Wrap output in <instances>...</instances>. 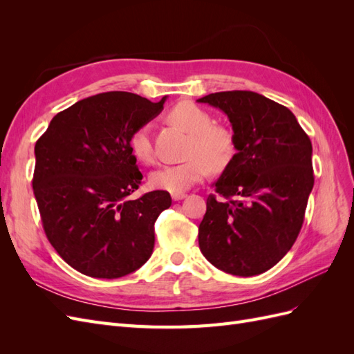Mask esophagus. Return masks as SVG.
Returning <instances> with one entry per match:
<instances>
[{
    "mask_svg": "<svg viewBox=\"0 0 354 354\" xmlns=\"http://www.w3.org/2000/svg\"><path fill=\"white\" fill-rule=\"evenodd\" d=\"M171 196H173V201H181V199H185L187 195L186 194H173Z\"/></svg>",
    "mask_w": 354,
    "mask_h": 354,
    "instance_id": "1",
    "label": "esophagus"
}]
</instances>
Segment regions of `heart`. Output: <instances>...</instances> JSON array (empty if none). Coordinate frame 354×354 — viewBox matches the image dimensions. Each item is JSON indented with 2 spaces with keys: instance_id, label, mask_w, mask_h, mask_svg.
I'll list each match as a JSON object with an SVG mask.
<instances>
[{
  "instance_id": "b5f03b06",
  "label": "heart",
  "mask_w": 354,
  "mask_h": 354,
  "mask_svg": "<svg viewBox=\"0 0 354 354\" xmlns=\"http://www.w3.org/2000/svg\"><path fill=\"white\" fill-rule=\"evenodd\" d=\"M171 121L190 134L187 146L189 159L180 164H167L156 168L149 176V183L155 189L171 194H183L205 178L211 167L224 168L234 153V137L226 127L212 125L211 115L190 102H181L169 112ZM133 155L142 162L153 160V143L151 124H143L130 137Z\"/></svg>"
}]
</instances>
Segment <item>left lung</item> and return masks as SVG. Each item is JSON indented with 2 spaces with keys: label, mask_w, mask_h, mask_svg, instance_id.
Masks as SVG:
<instances>
[{
  "label": "left lung",
  "mask_w": 354,
  "mask_h": 354,
  "mask_svg": "<svg viewBox=\"0 0 354 354\" xmlns=\"http://www.w3.org/2000/svg\"><path fill=\"white\" fill-rule=\"evenodd\" d=\"M227 115L234 149L212 186L199 224V248L217 269L255 276L279 263L304 221L315 185L312 142L294 113L254 91L198 99Z\"/></svg>",
  "instance_id": "1"
}]
</instances>
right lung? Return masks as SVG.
<instances>
[{"label": "right lung", "instance_id": "obj_1", "mask_svg": "<svg viewBox=\"0 0 354 354\" xmlns=\"http://www.w3.org/2000/svg\"><path fill=\"white\" fill-rule=\"evenodd\" d=\"M134 93L80 100L53 118L35 143L32 187L53 248L75 270L100 279L136 272L151 259L165 190L130 195L142 173L130 149L136 128L164 109Z\"/></svg>", "mask_w": 354, "mask_h": 354}]
</instances>
